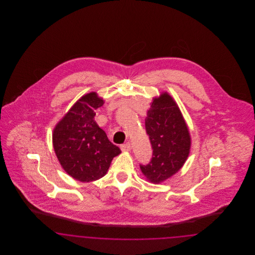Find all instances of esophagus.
Segmentation results:
<instances>
[{
	"instance_id": "esophagus-1",
	"label": "esophagus",
	"mask_w": 255,
	"mask_h": 255,
	"mask_svg": "<svg viewBox=\"0 0 255 255\" xmlns=\"http://www.w3.org/2000/svg\"><path fill=\"white\" fill-rule=\"evenodd\" d=\"M121 149H122L123 152H128V151H130L132 149V147H131V144L129 142H126L125 144H122L121 146Z\"/></svg>"
}]
</instances>
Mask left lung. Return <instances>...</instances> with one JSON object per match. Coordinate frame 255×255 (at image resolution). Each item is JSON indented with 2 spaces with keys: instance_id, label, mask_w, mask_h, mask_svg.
I'll return each instance as SVG.
<instances>
[{
  "instance_id": "8db88e82",
  "label": "left lung",
  "mask_w": 255,
  "mask_h": 255,
  "mask_svg": "<svg viewBox=\"0 0 255 255\" xmlns=\"http://www.w3.org/2000/svg\"><path fill=\"white\" fill-rule=\"evenodd\" d=\"M145 129L153 155L148 164H140V169L149 182L160 183L182 168L191 145L180 108L167 93L153 98L147 112Z\"/></svg>"
}]
</instances>
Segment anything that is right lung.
<instances>
[{
    "instance_id": "right-lung-1",
    "label": "right lung",
    "mask_w": 255,
    "mask_h": 255,
    "mask_svg": "<svg viewBox=\"0 0 255 255\" xmlns=\"http://www.w3.org/2000/svg\"><path fill=\"white\" fill-rule=\"evenodd\" d=\"M103 104L97 93L87 94L53 130L52 143L61 166L80 182H94L105 176L113 158L122 153L95 122V111Z\"/></svg>"
}]
</instances>
